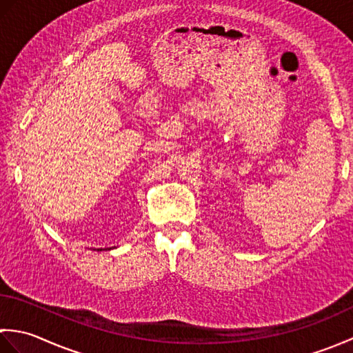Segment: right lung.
<instances>
[{
    "label": "right lung",
    "instance_id": "right-lung-1",
    "mask_svg": "<svg viewBox=\"0 0 353 353\" xmlns=\"http://www.w3.org/2000/svg\"><path fill=\"white\" fill-rule=\"evenodd\" d=\"M99 250H101V249H99Z\"/></svg>",
    "mask_w": 353,
    "mask_h": 353
}]
</instances>
